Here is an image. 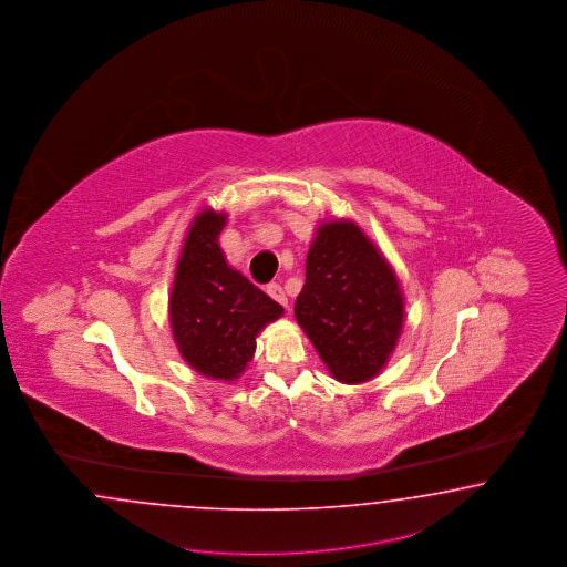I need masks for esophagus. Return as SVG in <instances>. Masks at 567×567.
<instances>
[{
    "instance_id": "obj_1",
    "label": "esophagus",
    "mask_w": 567,
    "mask_h": 567,
    "mask_svg": "<svg viewBox=\"0 0 567 567\" xmlns=\"http://www.w3.org/2000/svg\"><path fill=\"white\" fill-rule=\"evenodd\" d=\"M267 293L274 298L275 302H279L281 307H288V296L284 292V288L279 286V284H275L271 281L269 286H267Z\"/></svg>"
}]
</instances>
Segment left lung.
Segmentation results:
<instances>
[{
  "label": "left lung",
  "instance_id": "obj_1",
  "mask_svg": "<svg viewBox=\"0 0 567 567\" xmlns=\"http://www.w3.org/2000/svg\"><path fill=\"white\" fill-rule=\"evenodd\" d=\"M293 315L329 373L363 384L396 347L404 302L392 267L361 227L331 220L317 229Z\"/></svg>",
  "mask_w": 567,
  "mask_h": 567
}]
</instances>
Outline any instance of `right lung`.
I'll return each instance as SVG.
<instances>
[{
    "label": "right lung",
    "instance_id": "1",
    "mask_svg": "<svg viewBox=\"0 0 567 567\" xmlns=\"http://www.w3.org/2000/svg\"><path fill=\"white\" fill-rule=\"evenodd\" d=\"M223 225L225 215L210 208L192 223L168 317L187 365L206 378L234 382L255 357L256 336L284 315V307L227 265L217 241Z\"/></svg>",
    "mask_w": 567,
    "mask_h": 567
}]
</instances>
